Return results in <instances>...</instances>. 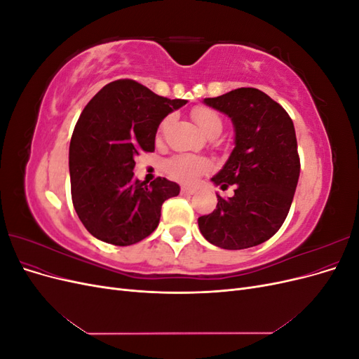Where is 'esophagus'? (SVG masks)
Here are the masks:
<instances>
[{
  "instance_id": "obj_1",
  "label": "esophagus",
  "mask_w": 359,
  "mask_h": 359,
  "mask_svg": "<svg viewBox=\"0 0 359 359\" xmlns=\"http://www.w3.org/2000/svg\"><path fill=\"white\" fill-rule=\"evenodd\" d=\"M196 193V189L193 187H181V194H193Z\"/></svg>"
}]
</instances>
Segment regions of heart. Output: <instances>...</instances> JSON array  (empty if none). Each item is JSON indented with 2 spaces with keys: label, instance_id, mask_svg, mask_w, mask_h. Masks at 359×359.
<instances>
[{
  "label": "heart",
  "instance_id": "b5f03b06",
  "mask_svg": "<svg viewBox=\"0 0 359 359\" xmlns=\"http://www.w3.org/2000/svg\"><path fill=\"white\" fill-rule=\"evenodd\" d=\"M191 118L196 121V124L201 127L202 132L206 136H212L217 135L219 136L223 123L220 115L217 114L211 107L206 106H196L193 107L191 111ZM172 123V116H166L163 119L160 127H158V135L163 136L168 130V127ZM210 169V163L206 161L202 157L196 156H190V154H180L172 157L166 163V172L169 173V177L173 180L181 181V182H194L202 173Z\"/></svg>",
  "mask_w": 359,
  "mask_h": 359
}]
</instances>
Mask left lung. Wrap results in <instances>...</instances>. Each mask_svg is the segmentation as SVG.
I'll list each match as a JSON object with an SVG mask.
<instances>
[{
    "mask_svg": "<svg viewBox=\"0 0 359 359\" xmlns=\"http://www.w3.org/2000/svg\"><path fill=\"white\" fill-rule=\"evenodd\" d=\"M205 104L226 114L235 128V148L211 178L232 198L217 194L215 210L198 219L206 241L243 250L269 240L286 220L299 178L295 127L287 112L256 88H238Z\"/></svg>",
    "mask_w": 359,
    "mask_h": 359,
    "instance_id": "obj_1",
    "label": "left lung"
}]
</instances>
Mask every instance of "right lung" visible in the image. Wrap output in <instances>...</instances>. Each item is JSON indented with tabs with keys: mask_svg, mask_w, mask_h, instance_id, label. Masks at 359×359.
Segmentation results:
<instances>
[{
	"mask_svg": "<svg viewBox=\"0 0 359 359\" xmlns=\"http://www.w3.org/2000/svg\"><path fill=\"white\" fill-rule=\"evenodd\" d=\"M186 103L119 79L85 106L69 149L72 201L97 240L114 245L142 241L158 226L163 202L180 194L177 182L158 177L147 186L133 177V169L139 153L154 151L163 118Z\"/></svg>",
	"mask_w": 359,
	"mask_h": 359,
	"instance_id": "obj_1",
	"label": "right lung"
}]
</instances>
